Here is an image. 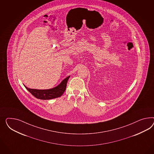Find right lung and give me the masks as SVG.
Returning a JSON list of instances; mask_svg holds the SVG:
<instances>
[{"label": "right lung", "mask_w": 154, "mask_h": 154, "mask_svg": "<svg viewBox=\"0 0 154 154\" xmlns=\"http://www.w3.org/2000/svg\"><path fill=\"white\" fill-rule=\"evenodd\" d=\"M69 77L70 76H68L66 79H63L58 86L48 90H37L29 88L25 86V87L36 98L42 100H50L60 97L62 95L66 90V83Z\"/></svg>", "instance_id": "1"}]
</instances>
